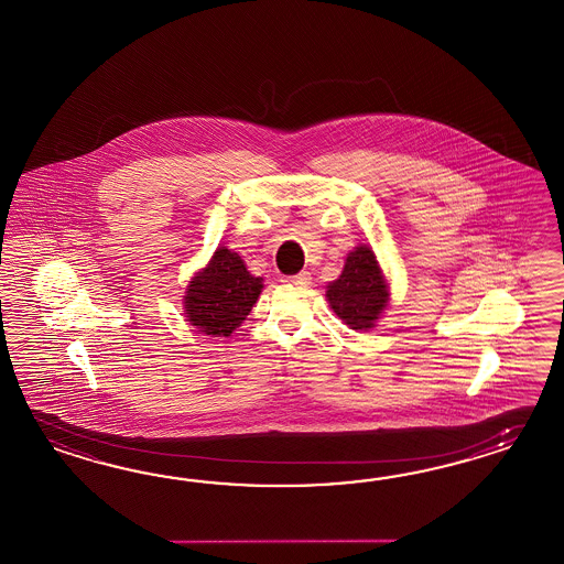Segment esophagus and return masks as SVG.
Instances as JSON below:
<instances>
[{"label": "esophagus", "mask_w": 564, "mask_h": 564, "mask_svg": "<svg viewBox=\"0 0 564 564\" xmlns=\"http://www.w3.org/2000/svg\"><path fill=\"white\" fill-rule=\"evenodd\" d=\"M282 282L294 284V286H308L311 284V274L308 272H301V274L296 275H284Z\"/></svg>", "instance_id": "esophagus-1"}]
</instances>
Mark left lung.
<instances>
[{"label": "left lung", "mask_w": 564, "mask_h": 564, "mask_svg": "<svg viewBox=\"0 0 564 564\" xmlns=\"http://www.w3.org/2000/svg\"><path fill=\"white\" fill-rule=\"evenodd\" d=\"M327 303L349 329L368 332L390 303V284L372 247L360 243L347 253L337 280L327 284Z\"/></svg>", "instance_id": "1"}]
</instances>
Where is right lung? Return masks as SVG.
<instances>
[{
  "label": "right lung",
  "mask_w": 564,
  "mask_h": 564,
  "mask_svg": "<svg viewBox=\"0 0 564 564\" xmlns=\"http://www.w3.org/2000/svg\"><path fill=\"white\" fill-rule=\"evenodd\" d=\"M263 278L247 270L246 261L218 246L210 261L189 278L184 315L192 327L210 337H229L258 303Z\"/></svg>",
  "instance_id": "1"
}]
</instances>
